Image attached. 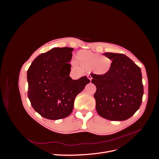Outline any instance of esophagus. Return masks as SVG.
Returning <instances> with one entry per match:
<instances>
[{"mask_svg":"<svg viewBox=\"0 0 159 159\" xmlns=\"http://www.w3.org/2000/svg\"><path fill=\"white\" fill-rule=\"evenodd\" d=\"M88 79L90 80V82H91V80H92V78H91V75H88Z\"/></svg>","mask_w":159,"mask_h":159,"instance_id":"34e87169","label":"esophagus"}]
</instances>
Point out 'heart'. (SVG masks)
<instances>
[{"label":"heart","mask_w":159,"mask_h":159,"mask_svg":"<svg viewBox=\"0 0 159 159\" xmlns=\"http://www.w3.org/2000/svg\"><path fill=\"white\" fill-rule=\"evenodd\" d=\"M75 58L77 64L87 70L92 69L94 74L99 75L107 74L112 67V60L109 57L88 50L79 51Z\"/></svg>","instance_id":"obj_1"}]
</instances>
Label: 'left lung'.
Instances as JSON below:
<instances>
[{"mask_svg":"<svg viewBox=\"0 0 159 159\" xmlns=\"http://www.w3.org/2000/svg\"><path fill=\"white\" fill-rule=\"evenodd\" d=\"M112 60V67L105 75L91 74L96 86L94 94L97 112L110 121H125L140 107L143 85L141 68L122 54L104 53Z\"/></svg>","mask_w":159,"mask_h":159,"instance_id":"8db88e82","label":"left lung"}]
</instances>
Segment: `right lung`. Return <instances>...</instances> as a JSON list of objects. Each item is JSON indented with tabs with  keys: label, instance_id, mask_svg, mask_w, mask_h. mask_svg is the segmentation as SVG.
<instances>
[{
	"label": "right lung",
	"instance_id": "add662e5",
	"mask_svg": "<svg viewBox=\"0 0 159 159\" xmlns=\"http://www.w3.org/2000/svg\"><path fill=\"white\" fill-rule=\"evenodd\" d=\"M73 48H55L38 56L27 71L28 97L41 116L57 120L67 117L75 98L90 82L86 76L74 80L69 76Z\"/></svg>",
	"mask_w": 159,
	"mask_h": 159
}]
</instances>
